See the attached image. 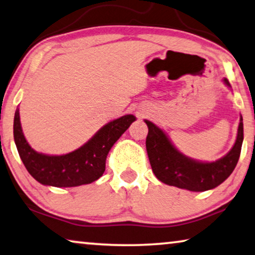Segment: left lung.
<instances>
[{"label":"left lung","mask_w":255,"mask_h":255,"mask_svg":"<svg viewBox=\"0 0 255 255\" xmlns=\"http://www.w3.org/2000/svg\"><path fill=\"white\" fill-rule=\"evenodd\" d=\"M224 82L230 87L227 79L225 78ZM145 123L148 127L146 151L149 163L156 178L167 185L192 192L212 189L228 178L240 159L244 138L242 116L233 148L215 162H199L185 156L173 146L162 129L148 120H145Z\"/></svg>","instance_id":"8db88e82"}]
</instances>
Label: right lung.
I'll use <instances>...</instances> for the list:
<instances>
[{"label": "right lung", "instance_id": "add662e5", "mask_svg": "<svg viewBox=\"0 0 255 255\" xmlns=\"http://www.w3.org/2000/svg\"><path fill=\"white\" fill-rule=\"evenodd\" d=\"M135 120L132 115H126L103 126L82 147L68 154L46 155L34 151L27 143L17 109L13 137L23 164L38 183L54 187H75L91 184L103 175L109 151Z\"/></svg>", "mask_w": 255, "mask_h": 255}]
</instances>
